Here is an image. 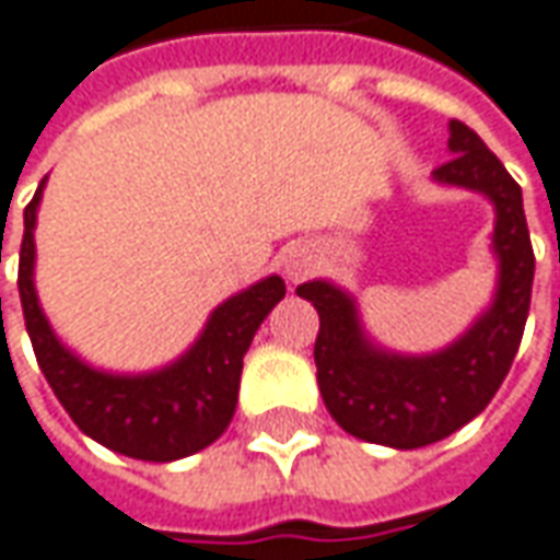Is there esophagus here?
I'll return each mask as SVG.
<instances>
[{"label": "esophagus", "instance_id": "34e87169", "mask_svg": "<svg viewBox=\"0 0 560 560\" xmlns=\"http://www.w3.org/2000/svg\"><path fill=\"white\" fill-rule=\"evenodd\" d=\"M284 269H288V276H291L294 281L306 279V276H310V269H313V257H306V254H294Z\"/></svg>", "mask_w": 560, "mask_h": 560}]
</instances>
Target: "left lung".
Listing matches in <instances>:
<instances>
[{"label":"left lung","instance_id":"8db88e82","mask_svg":"<svg viewBox=\"0 0 560 560\" xmlns=\"http://www.w3.org/2000/svg\"><path fill=\"white\" fill-rule=\"evenodd\" d=\"M453 158L434 170L440 183L483 191L495 203L499 291L490 313L434 357H396L372 347L357 306L328 281H306L298 294L318 310L316 377L331 418L347 434L394 450H418L455 434L480 415L509 375L530 313L533 257L521 185L462 120L450 124Z\"/></svg>","mask_w":560,"mask_h":560}]
</instances>
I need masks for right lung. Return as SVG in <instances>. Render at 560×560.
<instances>
[{
    "instance_id": "add662e5",
    "label": "right lung",
    "mask_w": 560,
    "mask_h": 560,
    "mask_svg": "<svg viewBox=\"0 0 560 560\" xmlns=\"http://www.w3.org/2000/svg\"><path fill=\"white\" fill-rule=\"evenodd\" d=\"M43 185L46 179L24 207L18 291L33 353L58 402L83 434L129 458L173 462L210 446L235 415L244 353L262 318L284 298V281L269 276L217 306L198 343L164 372L139 377L95 372L58 343L33 291V225Z\"/></svg>"
}]
</instances>
